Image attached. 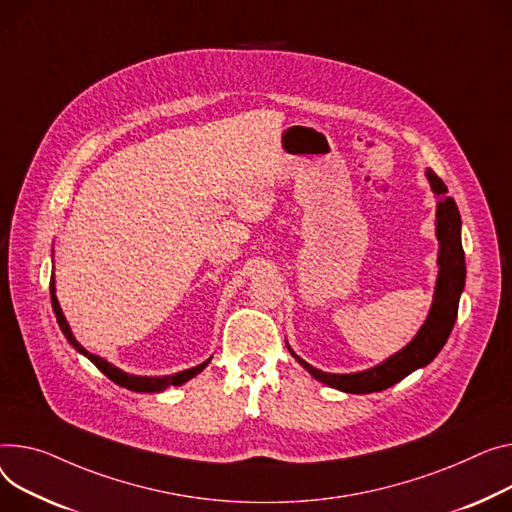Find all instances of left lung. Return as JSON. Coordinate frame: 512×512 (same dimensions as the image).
Returning <instances> with one entry per match:
<instances>
[{
    "mask_svg": "<svg viewBox=\"0 0 512 512\" xmlns=\"http://www.w3.org/2000/svg\"><path fill=\"white\" fill-rule=\"evenodd\" d=\"M426 177L430 181L432 191L438 195L436 201V238L440 243L438 249V278L434 288V300L430 306V313L416 333V337L407 344L403 350L387 358L385 362L377 364L374 368L350 372V374H333L323 372L309 362H304L300 356L290 354L298 360L300 366L311 372L313 377L333 389L344 393H374L389 389L391 385L405 379L418 368L430 364L436 354L447 344V339L453 331L457 311H459V298L465 286V253L461 245V216L457 210V203L453 197H447V185L442 183L434 170H426Z\"/></svg>",
    "mask_w": 512,
    "mask_h": 512,
    "instance_id": "1",
    "label": "left lung"
}]
</instances>
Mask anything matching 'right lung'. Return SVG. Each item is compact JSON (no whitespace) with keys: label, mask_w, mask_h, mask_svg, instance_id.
<instances>
[{"label":"right lung","mask_w":512,"mask_h":512,"mask_svg":"<svg viewBox=\"0 0 512 512\" xmlns=\"http://www.w3.org/2000/svg\"><path fill=\"white\" fill-rule=\"evenodd\" d=\"M51 304H53V313H55V317H57V323H59V327H61V333L65 335L67 342H70L80 354H84L100 372H105L113 383H117L119 387L129 389V391H138V393H160V391H164L166 387L183 385V383H187L189 379H193L195 374H199L203 368H206V366L210 364V360H212V356H210L206 362H201V364H197V366H193V368H187V370H181V372H175V374H166V377H138V374H127V372H123L121 368H117V366H113L111 362H107L105 358L90 354L88 350H84V348L78 344V339L74 337L70 325H67L65 317H63V311H61V306H59V300H57V296H55V278H51Z\"/></svg>","instance_id":"add662e5"}]
</instances>
